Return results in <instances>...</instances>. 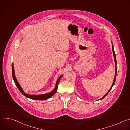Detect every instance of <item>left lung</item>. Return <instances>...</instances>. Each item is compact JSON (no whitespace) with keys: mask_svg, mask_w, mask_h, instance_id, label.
<instances>
[{"mask_svg":"<svg viewBox=\"0 0 130 130\" xmlns=\"http://www.w3.org/2000/svg\"><path fill=\"white\" fill-rule=\"evenodd\" d=\"M111 43H112V52H113V57H114V61H115V76H114V79H113V83H112V85H111V87H110V88L109 89V90H108V91L103 96V97H102L101 98V99H99V100H101V99H103L104 97H105L107 95V94L109 92V91L111 90V89H112V87H113V86L114 85V84H115V80H116V74H117V69H116V66H117V62H116V55H115V51H114V49H113V43H112V41H111Z\"/></svg>","mask_w":130,"mask_h":130,"instance_id":"8db88e82","label":"left lung"}]
</instances>
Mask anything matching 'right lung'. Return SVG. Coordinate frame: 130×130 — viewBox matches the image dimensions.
<instances>
[{
	"instance_id": "add662e5",
	"label": "right lung",
	"mask_w": 130,
	"mask_h": 130,
	"mask_svg": "<svg viewBox=\"0 0 130 130\" xmlns=\"http://www.w3.org/2000/svg\"><path fill=\"white\" fill-rule=\"evenodd\" d=\"M12 76L13 80L14 81V83H15L16 86H17L18 88L20 90V91L26 97L30 98L31 99L34 100H44L49 99L50 98L52 97L53 95H54L57 92V88H58V85L59 82L60 80V79L62 78L63 74L60 76L59 78L57 79L56 82V85H55V87L54 88V89L51 91V92L45 93V94H29L26 93L23 90V88L21 87V86L20 85L19 83L18 80L17 79L16 76H15V72H14V64L13 63H12Z\"/></svg>"
}]
</instances>
